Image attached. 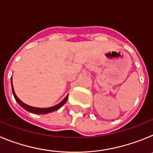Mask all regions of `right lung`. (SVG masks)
Returning <instances> with one entry per match:
<instances>
[{
    "label": "right lung",
    "mask_w": 153,
    "mask_h": 153,
    "mask_svg": "<svg viewBox=\"0 0 153 153\" xmlns=\"http://www.w3.org/2000/svg\"><path fill=\"white\" fill-rule=\"evenodd\" d=\"M11 86H12V92H13V95L15 98L16 101L18 102V104L21 107L24 108L25 110L27 111L30 112V113H34V114H47V113H51V112H53V111H56L57 109H60L61 106H63V104L65 102H67V100H68V95L67 97H65L63 99V100L60 102V103H58L57 105L54 106H52V107H49V108H37V107H33V106H28L27 104H25L24 102H23L22 101L17 97V95L15 94V92H14V90H13V83H12V78H11Z\"/></svg>",
    "instance_id": "obj_1"
}]
</instances>
